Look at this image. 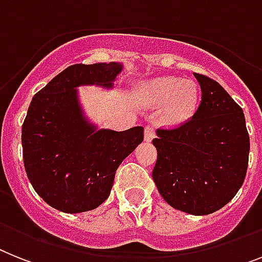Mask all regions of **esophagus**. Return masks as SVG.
Wrapping results in <instances>:
<instances>
[{
	"mask_svg": "<svg viewBox=\"0 0 262 262\" xmlns=\"http://www.w3.org/2000/svg\"><path fill=\"white\" fill-rule=\"evenodd\" d=\"M154 138H155L154 128H152L151 126H147L146 128H144V140H146V142H151Z\"/></svg>",
	"mask_w": 262,
	"mask_h": 262,
	"instance_id": "34e87169",
	"label": "esophagus"
}]
</instances>
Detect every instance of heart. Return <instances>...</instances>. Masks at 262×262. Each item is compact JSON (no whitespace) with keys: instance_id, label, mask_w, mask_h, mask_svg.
Instances as JSON below:
<instances>
[{"instance_id":"b5f03b06","label":"heart","mask_w":262,"mask_h":262,"mask_svg":"<svg viewBox=\"0 0 262 262\" xmlns=\"http://www.w3.org/2000/svg\"><path fill=\"white\" fill-rule=\"evenodd\" d=\"M134 97L143 107L162 105L159 112L162 124L177 127L194 115L198 104V88L191 80L161 76L138 84Z\"/></svg>"}]
</instances>
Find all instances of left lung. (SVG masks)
Wrapping results in <instances>:
<instances>
[{
  "instance_id": "obj_1",
  "label": "left lung",
  "mask_w": 262,
  "mask_h": 262,
  "mask_svg": "<svg viewBox=\"0 0 262 262\" xmlns=\"http://www.w3.org/2000/svg\"><path fill=\"white\" fill-rule=\"evenodd\" d=\"M201 103L189 122L157 129L152 179L177 210L207 215L229 204L243 186L249 161V134L243 108L210 77L194 73Z\"/></svg>"
}]
</instances>
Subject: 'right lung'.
<instances>
[{
    "label": "right lung",
    "instance_id": "1",
    "mask_svg": "<svg viewBox=\"0 0 262 262\" xmlns=\"http://www.w3.org/2000/svg\"><path fill=\"white\" fill-rule=\"evenodd\" d=\"M122 62L75 64L34 95L23 124L24 166L36 193L62 213L100 206L115 172L143 142V127L97 128L80 104L81 85L112 88Z\"/></svg>",
    "mask_w": 262,
    "mask_h": 262
}]
</instances>
